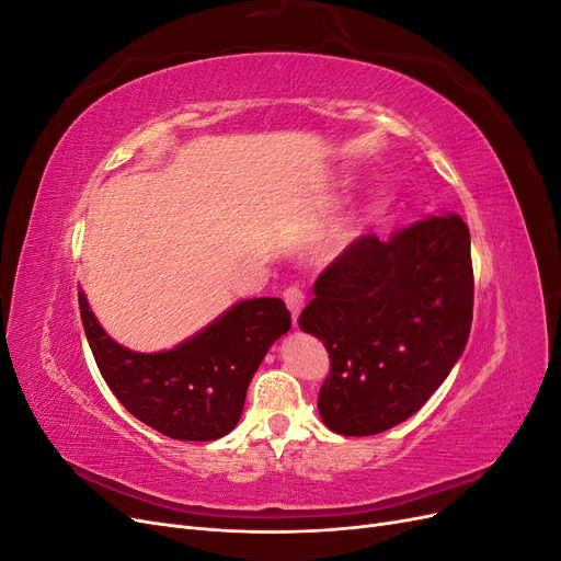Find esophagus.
<instances>
[{
	"label": "esophagus",
	"instance_id": "1",
	"mask_svg": "<svg viewBox=\"0 0 561 561\" xmlns=\"http://www.w3.org/2000/svg\"><path fill=\"white\" fill-rule=\"evenodd\" d=\"M283 299H285V304H287V309H290V313H293V322L297 325V318H299V313H301V309H304V301H307V297H304V293L299 290L297 285H290V287H287V290L283 293Z\"/></svg>",
	"mask_w": 561,
	"mask_h": 561
}]
</instances>
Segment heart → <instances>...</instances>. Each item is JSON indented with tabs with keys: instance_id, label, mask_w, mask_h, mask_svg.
Listing matches in <instances>:
<instances>
[{
	"instance_id": "1",
	"label": "heart",
	"mask_w": 561,
	"mask_h": 561,
	"mask_svg": "<svg viewBox=\"0 0 561 561\" xmlns=\"http://www.w3.org/2000/svg\"><path fill=\"white\" fill-rule=\"evenodd\" d=\"M342 243H344V233H332L325 245H328V250H334V248H339Z\"/></svg>"
}]
</instances>
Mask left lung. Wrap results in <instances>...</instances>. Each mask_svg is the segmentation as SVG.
Listing matches in <instances>:
<instances>
[{
	"label": "left lung",
	"instance_id": "left-lung-1",
	"mask_svg": "<svg viewBox=\"0 0 561 561\" xmlns=\"http://www.w3.org/2000/svg\"><path fill=\"white\" fill-rule=\"evenodd\" d=\"M472 287L470 231L454 213L423 217L388 241H353L299 316L330 353L322 423L363 437L416 414L468 344Z\"/></svg>",
	"mask_w": 561,
	"mask_h": 561
}]
</instances>
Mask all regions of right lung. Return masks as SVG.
Here are the masks:
<instances>
[{
  "label": "right lung",
  "mask_w": 561,
  "mask_h": 561,
  "mask_svg": "<svg viewBox=\"0 0 561 561\" xmlns=\"http://www.w3.org/2000/svg\"><path fill=\"white\" fill-rule=\"evenodd\" d=\"M79 309L100 375L118 402L149 428L190 443L236 428L252 375L293 325L283 299H245L180 346L138 353L107 336L83 293Z\"/></svg>",
  "instance_id": "obj_1"
}]
</instances>
